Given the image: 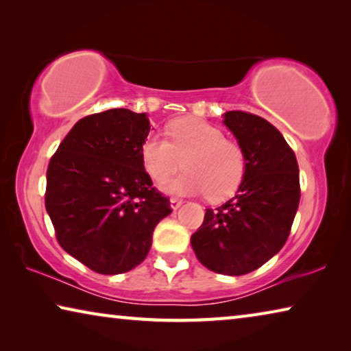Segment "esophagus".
<instances>
[{"mask_svg": "<svg viewBox=\"0 0 351 351\" xmlns=\"http://www.w3.org/2000/svg\"><path fill=\"white\" fill-rule=\"evenodd\" d=\"M181 204H182V199H178V198H171V199H170V207H171V209H173V210L180 209Z\"/></svg>", "mask_w": 351, "mask_h": 351, "instance_id": "1", "label": "esophagus"}]
</instances>
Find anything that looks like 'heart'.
Returning a JSON list of instances; mask_svg holds the SVG:
<instances>
[{"instance_id":"heart-1","label":"heart","mask_w":351,"mask_h":351,"mask_svg":"<svg viewBox=\"0 0 351 351\" xmlns=\"http://www.w3.org/2000/svg\"><path fill=\"white\" fill-rule=\"evenodd\" d=\"M169 141L159 134L148 136L141 148L147 173L164 182L175 171H186L162 187L173 195H204L221 201L237 192L246 173L241 147L224 139V133L204 119L181 117L167 128Z\"/></svg>"}]
</instances>
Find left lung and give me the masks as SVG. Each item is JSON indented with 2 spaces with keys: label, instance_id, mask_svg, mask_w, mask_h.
I'll return each mask as SVG.
<instances>
[{
  "label": "left lung",
  "instance_id": "8db88e82",
  "mask_svg": "<svg viewBox=\"0 0 351 351\" xmlns=\"http://www.w3.org/2000/svg\"><path fill=\"white\" fill-rule=\"evenodd\" d=\"M223 117L245 153L246 173L234 198L206 209L190 243L206 268L243 276L287 243L300 201L299 165L282 133L266 119L243 111Z\"/></svg>",
  "mask_w": 351,
  "mask_h": 351
}]
</instances>
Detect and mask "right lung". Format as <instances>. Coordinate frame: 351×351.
<instances>
[{
    "instance_id": "1",
    "label": "right lung",
    "mask_w": 351,
    "mask_h": 351,
    "mask_svg": "<svg viewBox=\"0 0 351 351\" xmlns=\"http://www.w3.org/2000/svg\"><path fill=\"white\" fill-rule=\"evenodd\" d=\"M144 112L114 108L80 119L51 158L45 204L60 246L105 276L144 261L156 224L171 213L144 169Z\"/></svg>"
}]
</instances>
